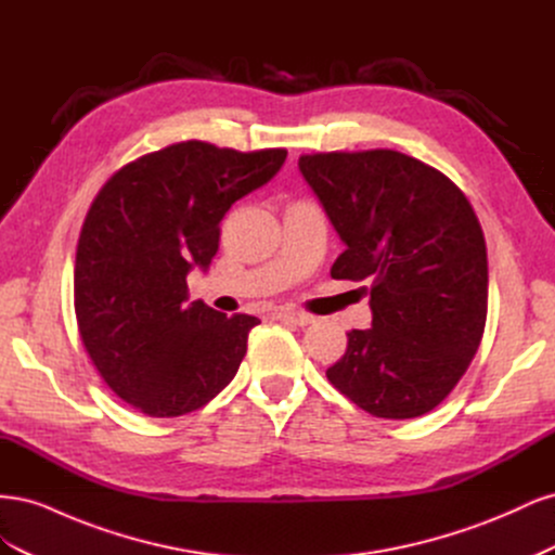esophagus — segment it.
<instances>
[{
  "label": "esophagus",
  "mask_w": 555,
  "mask_h": 555,
  "mask_svg": "<svg viewBox=\"0 0 555 555\" xmlns=\"http://www.w3.org/2000/svg\"><path fill=\"white\" fill-rule=\"evenodd\" d=\"M273 319H278V322H287V324H296V326H308L312 324L314 319L306 312H298V310H289V308H280L273 312Z\"/></svg>",
  "instance_id": "1"
}]
</instances>
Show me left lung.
Masks as SVG:
<instances>
[{
  "label": "left lung",
  "instance_id": "1",
  "mask_svg": "<svg viewBox=\"0 0 555 555\" xmlns=\"http://www.w3.org/2000/svg\"><path fill=\"white\" fill-rule=\"evenodd\" d=\"M298 169L345 243L331 278L371 294L373 326L347 333L328 382L373 416L430 412L486 326L489 261L473 206L444 173L396 150L304 155Z\"/></svg>",
  "mask_w": 555,
  "mask_h": 555
}]
</instances>
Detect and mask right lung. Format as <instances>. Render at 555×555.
Instances as JSON below:
<instances>
[{
    "mask_svg": "<svg viewBox=\"0 0 555 555\" xmlns=\"http://www.w3.org/2000/svg\"><path fill=\"white\" fill-rule=\"evenodd\" d=\"M284 159V147L182 141L129 162L99 190L78 238L74 308L99 375L133 410L188 414L236 377L259 319L188 304V273L206 271L227 210Z\"/></svg>",
    "mask_w": 555,
    "mask_h": 555,
    "instance_id": "obj_1",
    "label": "right lung"
}]
</instances>
